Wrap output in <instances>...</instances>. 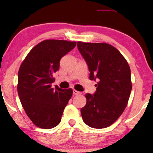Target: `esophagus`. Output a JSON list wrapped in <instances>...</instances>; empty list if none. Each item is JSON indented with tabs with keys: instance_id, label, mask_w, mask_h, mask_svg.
<instances>
[{
	"instance_id": "34e87169",
	"label": "esophagus",
	"mask_w": 153,
	"mask_h": 153,
	"mask_svg": "<svg viewBox=\"0 0 153 153\" xmlns=\"http://www.w3.org/2000/svg\"><path fill=\"white\" fill-rule=\"evenodd\" d=\"M73 94H74V95H79V94H81V93H80V92L77 91L76 90L74 89V90H73Z\"/></svg>"
}]
</instances>
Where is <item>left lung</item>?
I'll use <instances>...</instances> for the list:
<instances>
[{
	"label": "left lung",
	"instance_id": "8db88e82",
	"mask_svg": "<svg viewBox=\"0 0 153 153\" xmlns=\"http://www.w3.org/2000/svg\"><path fill=\"white\" fill-rule=\"evenodd\" d=\"M77 47L88 66L90 79L98 81L95 93L85 95L81 116L89 127L105 128L118 120L128 103L132 88L130 68L109 44L78 42Z\"/></svg>",
	"mask_w": 153,
	"mask_h": 153
}]
</instances>
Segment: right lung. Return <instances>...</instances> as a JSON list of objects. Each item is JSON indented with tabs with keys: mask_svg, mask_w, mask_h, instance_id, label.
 I'll use <instances>...</instances> for the list:
<instances>
[{
	"mask_svg": "<svg viewBox=\"0 0 153 153\" xmlns=\"http://www.w3.org/2000/svg\"><path fill=\"white\" fill-rule=\"evenodd\" d=\"M76 42L46 39L35 46L21 64L17 91L21 103L30 120L42 129L59 124L63 111L72 97V88H52L53 74L60 60L74 49Z\"/></svg>",
	"mask_w": 153,
	"mask_h": 153,
	"instance_id": "obj_1",
	"label": "right lung"
}]
</instances>
